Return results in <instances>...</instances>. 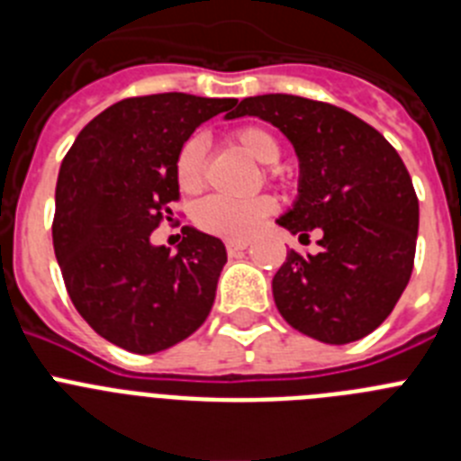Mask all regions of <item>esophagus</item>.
Here are the masks:
<instances>
[{
	"mask_svg": "<svg viewBox=\"0 0 461 461\" xmlns=\"http://www.w3.org/2000/svg\"><path fill=\"white\" fill-rule=\"evenodd\" d=\"M244 249H249V242H235V240L226 242L228 256H238V254H242Z\"/></svg>",
	"mask_w": 461,
	"mask_h": 461,
	"instance_id": "obj_1",
	"label": "esophagus"
}]
</instances>
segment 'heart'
I'll use <instances>...</instances> for the list:
<instances>
[{
	"mask_svg": "<svg viewBox=\"0 0 461 461\" xmlns=\"http://www.w3.org/2000/svg\"><path fill=\"white\" fill-rule=\"evenodd\" d=\"M233 142L244 154H249L254 161L263 166H275L281 157L279 142L263 126H240L233 131ZM205 138H186L175 157V177H177L182 191L194 194L201 189L203 180H205ZM272 212H275V201L270 195H256L247 201L210 195L195 207L194 221L205 233L240 242V240H249L251 235L258 233V228L266 223Z\"/></svg>",
	"mask_w": 461,
	"mask_h": 461,
	"instance_id": "1",
	"label": "heart"
}]
</instances>
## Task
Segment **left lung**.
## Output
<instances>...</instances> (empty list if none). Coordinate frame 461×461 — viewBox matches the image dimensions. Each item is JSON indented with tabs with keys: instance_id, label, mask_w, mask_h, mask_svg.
Returning <instances> with one entry per match:
<instances>
[{
	"instance_id": "1",
	"label": "left lung",
	"mask_w": 461,
	"mask_h": 461,
	"mask_svg": "<svg viewBox=\"0 0 461 461\" xmlns=\"http://www.w3.org/2000/svg\"><path fill=\"white\" fill-rule=\"evenodd\" d=\"M244 115L276 126L300 161L297 198L276 223L300 238L321 233L319 254L288 251L272 279L276 309L323 344L367 337L413 272L420 212L404 161L374 126L323 101L263 94L226 120Z\"/></svg>"
}]
</instances>
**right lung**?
Listing matches in <instances>:
<instances>
[{"mask_svg": "<svg viewBox=\"0 0 461 461\" xmlns=\"http://www.w3.org/2000/svg\"><path fill=\"white\" fill-rule=\"evenodd\" d=\"M235 104L182 92L117 101L64 157L52 221L57 263L80 316L120 348L149 356L205 323L226 266L223 242L185 226L170 254L149 238L180 195L182 142Z\"/></svg>", "mask_w": 461, "mask_h": 461, "instance_id": "right-lung-1", "label": "right lung"}]
</instances>
